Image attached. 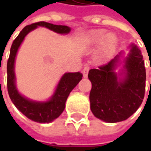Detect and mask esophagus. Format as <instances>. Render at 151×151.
Instances as JSON below:
<instances>
[{
	"label": "esophagus",
	"mask_w": 151,
	"mask_h": 151,
	"mask_svg": "<svg viewBox=\"0 0 151 151\" xmlns=\"http://www.w3.org/2000/svg\"><path fill=\"white\" fill-rule=\"evenodd\" d=\"M89 70H90V66L89 65H86V66L83 68V76L84 77H86L87 76V75H88V72H89Z\"/></svg>",
	"instance_id": "34e87169"
}]
</instances>
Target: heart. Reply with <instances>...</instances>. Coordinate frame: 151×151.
<instances>
[{
  "instance_id": "b5f03b06",
  "label": "heart",
  "mask_w": 151,
  "mask_h": 151,
  "mask_svg": "<svg viewBox=\"0 0 151 151\" xmlns=\"http://www.w3.org/2000/svg\"><path fill=\"white\" fill-rule=\"evenodd\" d=\"M103 36H104V32L103 31H96V32H95L91 35V39L95 40V41H99V40H101V38H103ZM114 39H115V38L112 34H107V37H106V40H107V42H109V43L113 42Z\"/></svg>"
}]
</instances>
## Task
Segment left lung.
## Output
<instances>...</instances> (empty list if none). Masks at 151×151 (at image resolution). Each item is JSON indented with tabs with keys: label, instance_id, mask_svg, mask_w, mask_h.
<instances>
[{
	"label": "left lung",
	"instance_id": "obj_1",
	"mask_svg": "<svg viewBox=\"0 0 151 151\" xmlns=\"http://www.w3.org/2000/svg\"><path fill=\"white\" fill-rule=\"evenodd\" d=\"M131 52L125 60L126 76L118 81L114 69L121 53L113 60L89 70L91 82V110L97 119L117 123L129 119L142 103L145 91V67L140 50L131 45Z\"/></svg>",
	"mask_w": 151,
	"mask_h": 151
}]
</instances>
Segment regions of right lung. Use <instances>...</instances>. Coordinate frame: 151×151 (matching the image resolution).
Returning <instances> with one entry per match:
<instances>
[{"instance_id": "1", "label": "right lung", "mask_w": 151, "mask_h": 151, "mask_svg": "<svg viewBox=\"0 0 151 151\" xmlns=\"http://www.w3.org/2000/svg\"><path fill=\"white\" fill-rule=\"evenodd\" d=\"M38 26L45 27L58 33H68L70 31L69 27L55 25L45 22H38L25 27L18 34V36L15 38L11 47L10 55L7 60V91L13 104L27 118L38 123H50L63 113L67 97L75 86L78 84L79 81L82 79V74L81 72L65 74L57 86L55 95L49 101L36 102L21 96L15 86V57L25 36Z\"/></svg>"}]
</instances>
